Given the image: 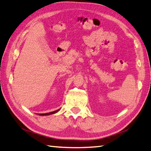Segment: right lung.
I'll return each instance as SVG.
<instances>
[{
  "instance_id": "right-lung-1",
  "label": "right lung",
  "mask_w": 151,
  "mask_h": 151,
  "mask_svg": "<svg viewBox=\"0 0 151 151\" xmlns=\"http://www.w3.org/2000/svg\"><path fill=\"white\" fill-rule=\"evenodd\" d=\"M60 110L59 109H57L56 111H54L53 112H50V113H40V114H38L39 115H42V116H45V115H51V114H54V113H57L58 111Z\"/></svg>"
}]
</instances>
